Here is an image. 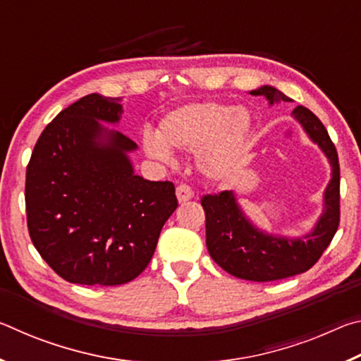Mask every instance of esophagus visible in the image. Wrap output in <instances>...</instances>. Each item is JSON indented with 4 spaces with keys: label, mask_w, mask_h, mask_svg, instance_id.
<instances>
[{
    "label": "esophagus",
    "mask_w": 361,
    "mask_h": 361,
    "mask_svg": "<svg viewBox=\"0 0 361 361\" xmlns=\"http://www.w3.org/2000/svg\"><path fill=\"white\" fill-rule=\"evenodd\" d=\"M194 195L192 189L189 188L188 185H180L178 188H176V197H178V202L183 204L186 202V200H189Z\"/></svg>",
    "instance_id": "34e87169"
}]
</instances>
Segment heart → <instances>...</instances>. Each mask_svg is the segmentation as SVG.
I'll use <instances>...</instances> for the list:
<instances>
[{
    "label": "heart",
    "mask_w": 361,
    "mask_h": 361,
    "mask_svg": "<svg viewBox=\"0 0 361 361\" xmlns=\"http://www.w3.org/2000/svg\"><path fill=\"white\" fill-rule=\"evenodd\" d=\"M252 114L228 103H189L167 113L157 133H143V149L161 164H172L170 149L195 151V164L205 176L223 180L239 166L252 132Z\"/></svg>",
    "instance_id": "b5f03b06"
}]
</instances>
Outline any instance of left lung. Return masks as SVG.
<instances>
[{
	"label": "left lung",
	"mask_w": 361,
	"mask_h": 361,
	"mask_svg": "<svg viewBox=\"0 0 361 361\" xmlns=\"http://www.w3.org/2000/svg\"><path fill=\"white\" fill-rule=\"evenodd\" d=\"M252 95H262L269 105L291 102L272 85H261ZM307 137L326 156L331 180L323 192V212L312 231L299 237L274 235L250 221L234 191L207 194L200 200L205 210L207 248L219 267L231 276L252 282H272L309 271L325 252L339 226V161L338 152L320 119L304 106L291 113Z\"/></svg>",
	"instance_id": "1"
}]
</instances>
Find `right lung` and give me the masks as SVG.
<instances>
[{"label": "right lung", "mask_w": 361, "mask_h": 361, "mask_svg": "<svg viewBox=\"0 0 361 361\" xmlns=\"http://www.w3.org/2000/svg\"><path fill=\"white\" fill-rule=\"evenodd\" d=\"M121 99L90 94L42 130L27 167L32 242L70 283L113 286L149 264L162 226L178 207L170 181L133 172L138 146L121 132Z\"/></svg>", "instance_id": "1"}]
</instances>
